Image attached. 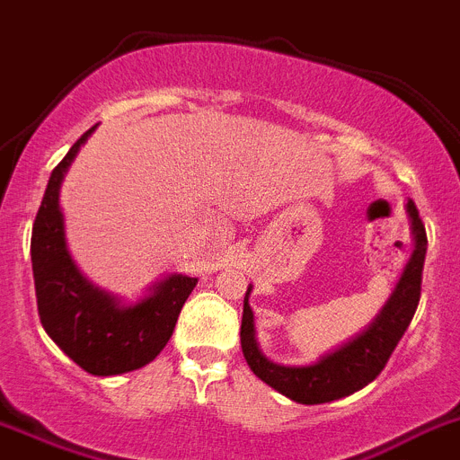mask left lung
<instances>
[{
	"label": "left lung",
	"mask_w": 460,
	"mask_h": 460,
	"mask_svg": "<svg viewBox=\"0 0 460 460\" xmlns=\"http://www.w3.org/2000/svg\"><path fill=\"white\" fill-rule=\"evenodd\" d=\"M409 216L413 222L415 252L413 259L406 265L404 274L399 279L390 302L385 304L381 315L372 322L370 329H366L358 338L347 342L333 354L317 360L315 366H277L261 354L254 341V315H252V308L247 304V295H250V290H247L243 324H240V345H243L247 366L261 381H265L274 390L290 397L293 402H299V404H324V402H333V399L356 393L381 375L390 354L409 329L415 308L420 304V295H422L427 229H424V222L413 199H409Z\"/></svg>",
	"instance_id": "1"
}]
</instances>
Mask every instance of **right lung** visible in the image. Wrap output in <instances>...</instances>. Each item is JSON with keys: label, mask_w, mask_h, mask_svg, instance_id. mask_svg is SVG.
I'll return each mask as SVG.
<instances>
[{"label": "right lung", "mask_w": 460, "mask_h": 460, "mask_svg": "<svg viewBox=\"0 0 460 460\" xmlns=\"http://www.w3.org/2000/svg\"><path fill=\"white\" fill-rule=\"evenodd\" d=\"M93 128L51 172L33 220L31 265L38 315L51 341L88 375L111 376L138 370L161 354L197 279L172 274L156 286L152 297L124 308L81 277L63 238L58 186Z\"/></svg>", "instance_id": "1"}]
</instances>
